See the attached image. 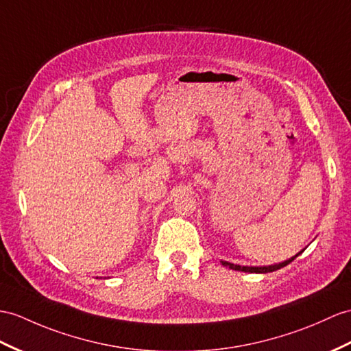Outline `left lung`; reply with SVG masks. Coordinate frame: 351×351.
Wrapping results in <instances>:
<instances>
[{"mask_svg": "<svg viewBox=\"0 0 351 351\" xmlns=\"http://www.w3.org/2000/svg\"><path fill=\"white\" fill-rule=\"evenodd\" d=\"M302 252L296 253L295 256H292V258L281 262V263H276V265H268V267H241V265H235V263H230V262H226V261H220L221 265L223 267H228L230 269H235V271H243V272H256V274H267V272H272V271H277L280 268L286 267V265H289L292 261H295L299 254H301Z\"/></svg>", "mask_w": 351, "mask_h": 351, "instance_id": "8db88e82", "label": "left lung"}]
</instances>
